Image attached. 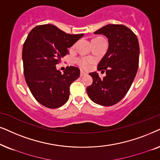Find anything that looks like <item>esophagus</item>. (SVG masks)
Listing matches in <instances>:
<instances>
[{
    "label": "esophagus",
    "mask_w": 160,
    "mask_h": 160,
    "mask_svg": "<svg viewBox=\"0 0 160 160\" xmlns=\"http://www.w3.org/2000/svg\"><path fill=\"white\" fill-rule=\"evenodd\" d=\"M86 72H83V71H81V72H80V76L81 77V78H82V77L85 76V75H86Z\"/></svg>",
    "instance_id": "1"
}]
</instances>
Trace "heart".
Instances as JSON below:
<instances>
[{"label": "heart", "mask_w": 160, "mask_h": 160, "mask_svg": "<svg viewBox=\"0 0 160 160\" xmlns=\"http://www.w3.org/2000/svg\"><path fill=\"white\" fill-rule=\"evenodd\" d=\"M102 39H104L102 37H97V38H94L93 40H102ZM76 61L77 63H78V64L80 66V67L83 68V69H88V68L90 67L91 63H92V60L89 58H79L77 59Z\"/></svg>", "instance_id": "obj_1"}]
</instances>
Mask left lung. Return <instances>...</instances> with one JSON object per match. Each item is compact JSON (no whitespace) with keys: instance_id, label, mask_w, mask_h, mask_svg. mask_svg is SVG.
<instances>
[{"instance_id":"left-lung-1","label":"left lung","mask_w":160,"mask_h":160,"mask_svg":"<svg viewBox=\"0 0 160 160\" xmlns=\"http://www.w3.org/2000/svg\"><path fill=\"white\" fill-rule=\"evenodd\" d=\"M94 33L103 34L109 42L107 52L98 64V70H105L106 76L100 78L97 72L89 74L93 83L86 91L93 102L111 106L123 99L132 84L139 64V42L132 31L123 25H107Z\"/></svg>"}]
</instances>
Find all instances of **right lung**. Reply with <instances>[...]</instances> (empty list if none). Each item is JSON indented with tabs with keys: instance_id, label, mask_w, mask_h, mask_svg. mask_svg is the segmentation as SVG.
<instances>
[{
	"instance_id": "obj_1",
	"label": "right lung",
	"mask_w": 160,
	"mask_h": 160,
	"mask_svg": "<svg viewBox=\"0 0 160 160\" xmlns=\"http://www.w3.org/2000/svg\"><path fill=\"white\" fill-rule=\"evenodd\" d=\"M82 36L67 33L50 24L36 26L28 35L22 48L25 79L34 98L42 105L54 109L69 99V87L80 77V69L71 66L61 73L55 65Z\"/></svg>"
}]
</instances>
